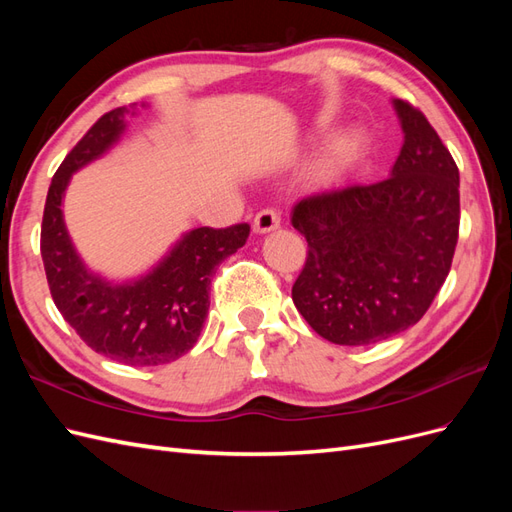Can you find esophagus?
<instances>
[{
    "label": "esophagus",
    "mask_w": 512,
    "mask_h": 512,
    "mask_svg": "<svg viewBox=\"0 0 512 512\" xmlns=\"http://www.w3.org/2000/svg\"><path fill=\"white\" fill-rule=\"evenodd\" d=\"M280 213H277L275 209H262L256 213L254 218V232H258V235H265V232H271L275 228H280Z\"/></svg>",
    "instance_id": "34e87169"
}]
</instances>
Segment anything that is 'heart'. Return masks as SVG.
<instances>
[{
	"label": "heart",
	"mask_w": 512,
	"mask_h": 512,
	"mask_svg": "<svg viewBox=\"0 0 512 512\" xmlns=\"http://www.w3.org/2000/svg\"><path fill=\"white\" fill-rule=\"evenodd\" d=\"M361 141L356 136H344L342 141H337L333 145V149L324 156L322 164H320V177L322 179H331L335 177L339 170H342L359 151Z\"/></svg>",
	"instance_id": "b5f03b06"
}]
</instances>
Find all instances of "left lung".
<instances>
[{
	"mask_svg": "<svg viewBox=\"0 0 512 512\" xmlns=\"http://www.w3.org/2000/svg\"><path fill=\"white\" fill-rule=\"evenodd\" d=\"M393 104L404 147L391 177L307 196L292 209L307 239L292 301L339 346L376 344L416 324L455 256L459 168L418 108Z\"/></svg>",
	"mask_w": 512,
	"mask_h": 512,
	"instance_id": "8db88e82",
	"label": "left lung"
}]
</instances>
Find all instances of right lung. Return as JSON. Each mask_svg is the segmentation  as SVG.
<instances>
[{
  "label": "right lung",
  "mask_w": 512,
  "mask_h": 512,
  "mask_svg": "<svg viewBox=\"0 0 512 512\" xmlns=\"http://www.w3.org/2000/svg\"><path fill=\"white\" fill-rule=\"evenodd\" d=\"M126 108L102 115L61 162L42 215L40 252L57 309L83 342L111 361L149 367L194 348L209 312L215 267L250 237V224L194 228L160 265L128 284L89 273L76 254L61 213L66 185L81 166L100 158L126 128Z\"/></svg>",
  "instance_id": "1"
}]
</instances>
